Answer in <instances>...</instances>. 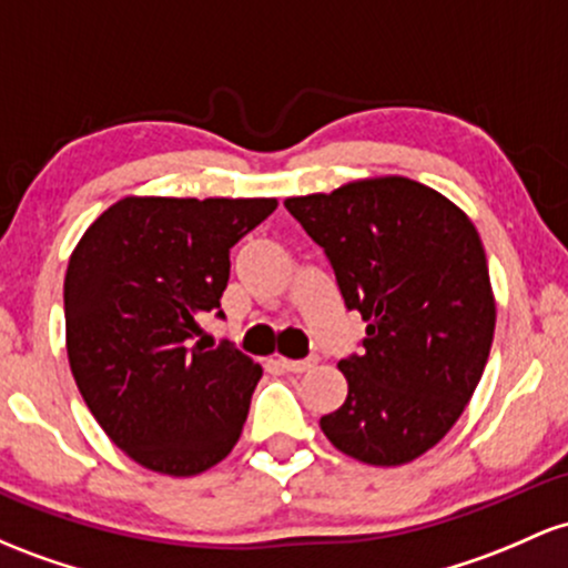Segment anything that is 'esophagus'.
Segmentation results:
<instances>
[{
	"label": "esophagus",
	"mask_w": 568,
	"mask_h": 568,
	"mask_svg": "<svg viewBox=\"0 0 568 568\" xmlns=\"http://www.w3.org/2000/svg\"><path fill=\"white\" fill-rule=\"evenodd\" d=\"M315 364H317L315 355H307V358H280V366L288 372H294V375H302V372L313 369Z\"/></svg>",
	"instance_id": "34e87169"
}]
</instances>
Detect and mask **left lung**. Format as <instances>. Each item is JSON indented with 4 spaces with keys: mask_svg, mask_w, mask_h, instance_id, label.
Returning <instances> with one entry per match:
<instances>
[{
    "mask_svg": "<svg viewBox=\"0 0 568 568\" xmlns=\"http://www.w3.org/2000/svg\"><path fill=\"white\" fill-rule=\"evenodd\" d=\"M332 261L364 351L339 361L347 398L321 417L361 464L402 466L432 450L475 394L496 328L475 223L439 191L385 174L285 199Z\"/></svg>",
    "mask_w": 568,
    "mask_h": 568,
    "instance_id": "8db88e82",
    "label": "left lung"
}]
</instances>
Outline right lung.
<instances>
[{
	"instance_id": "obj_1",
	"label": "right lung",
	"mask_w": 568,
	"mask_h": 568,
	"mask_svg": "<svg viewBox=\"0 0 568 568\" xmlns=\"http://www.w3.org/2000/svg\"><path fill=\"white\" fill-rule=\"evenodd\" d=\"M274 207L277 199L126 196L70 255L72 377L104 434L145 469L202 475L240 439L261 366L193 336L204 315L223 317L229 251Z\"/></svg>"
}]
</instances>
